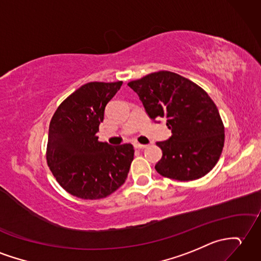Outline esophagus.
I'll list each match as a JSON object with an SVG mask.
<instances>
[{
  "label": "esophagus",
  "mask_w": 261,
  "mask_h": 261,
  "mask_svg": "<svg viewBox=\"0 0 261 261\" xmlns=\"http://www.w3.org/2000/svg\"><path fill=\"white\" fill-rule=\"evenodd\" d=\"M135 147L137 149H145L148 147V145L147 144H141V143H135Z\"/></svg>",
  "instance_id": "34e87169"
}]
</instances>
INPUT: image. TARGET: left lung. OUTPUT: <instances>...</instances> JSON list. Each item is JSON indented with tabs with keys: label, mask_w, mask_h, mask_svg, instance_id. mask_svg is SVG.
Wrapping results in <instances>:
<instances>
[{
	"label": "left lung",
	"mask_w": 261,
	"mask_h": 261,
	"mask_svg": "<svg viewBox=\"0 0 261 261\" xmlns=\"http://www.w3.org/2000/svg\"><path fill=\"white\" fill-rule=\"evenodd\" d=\"M128 86L142 101L148 116L166 118L172 136L156 142L162 158L155 165L161 175L178 181L207 174L219 160L225 126L219 111L198 84L170 71L153 72Z\"/></svg>",
	"instance_id": "1"
}]
</instances>
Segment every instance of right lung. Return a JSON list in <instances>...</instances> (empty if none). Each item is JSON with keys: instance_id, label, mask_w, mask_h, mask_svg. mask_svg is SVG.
Wrapping results in <instances>:
<instances>
[{"instance_id": "obj_1", "label": "right lung", "mask_w": 261, "mask_h": 261, "mask_svg": "<svg viewBox=\"0 0 261 261\" xmlns=\"http://www.w3.org/2000/svg\"><path fill=\"white\" fill-rule=\"evenodd\" d=\"M122 86L89 82L70 94L48 126L46 161L59 185L70 195L96 200L110 196L128 177L135 149L112 145L96 137L105 109Z\"/></svg>"}]
</instances>
